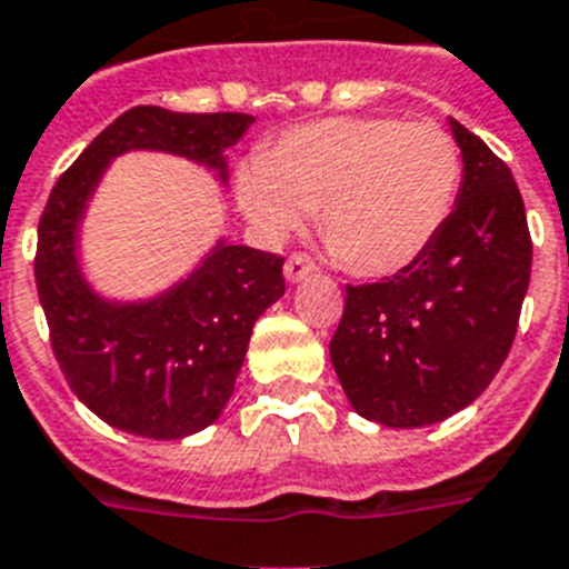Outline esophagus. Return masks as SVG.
I'll return each mask as SVG.
<instances>
[{
    "instance_id": "34e87169",
    "label": "esophagus",
    "mask_w": 569,
    "mask_h": 569,
    "mask_svg": "<svg viewBox=\"0 0 569 569\" xmlns=\"http://www.w3.org/2000/svg\"><path fill=\"white\" fill-rule=\"evenodd\" d=\"M313 273H317V267H313L311 258L302 256V252H293V256L284 261V279L288 281H305Z\"/></svg>"
}]
</instances>
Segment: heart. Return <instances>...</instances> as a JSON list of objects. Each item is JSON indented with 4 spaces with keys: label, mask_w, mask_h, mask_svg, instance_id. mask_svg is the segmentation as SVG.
Instances as JSON below:
<instances>
[{
    "label": "heart",
    "mask_w": 569,
    "mask_h": 569,
    "mask_svg": "<svg viewBox=\"0 0 569 569\" xmlns=\"http://www.w3.org/2000/svg\"><path fill=\"white\" fill-rule=\"evenodd\" d=\"M462 153L433 121L342 116L290 127L238 177V203L264 241H284L319 209V234L360 279L416 261L448 223Z\"/></svg>",
    "instance_id": "b5f03b06"
}]
</instances>
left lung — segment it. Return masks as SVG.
Returning a JSON list of instances; mask_svg holds the SVG:
<instances>
[{
	"label": "left lung",
	"instance_id": "left-lung-1",
	"mask_svg": "<svg viewBox=\"0 0 569 569\" xmlns=\"http://www.w3.org/2000/svg\"><path fill=\"white\" fill-rule=\"evenodd\" d=\"M462 186L448 223L407 270L346 284L331 363L358 416L387 427L445 421L509 358L532 273V238L503 159L450 119Z\"/></svg>",
	"mask_w": 569,
	"mask_h": 569
}]
</instances>
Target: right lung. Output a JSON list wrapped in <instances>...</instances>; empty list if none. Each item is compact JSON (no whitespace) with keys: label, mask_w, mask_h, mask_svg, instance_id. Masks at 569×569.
<instances>
[{"label":"right lung","mask_w":569,"mask_h":569,"mask_svg":"<svg viewBox=\"0 0 569 569\" xmlns=\"http://www.w3.org/2000/svg\"><path fill=\"white\" fill-rule=\"evenodd\" d=\"M247 112L133 107L89 142L51 189L37 227L34 279L51 349L69 387L98 419L142 439H186L220 419L256 319L284 296V258L220 238L186 279L153 299L116 302L78 261L87 206L110 162L162 150L227 182L223 150L250 130Z\"/></svg>","instance_id":"add662e5"}]
</instances>
